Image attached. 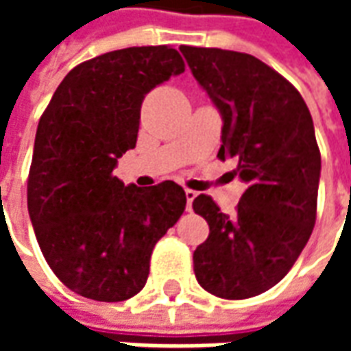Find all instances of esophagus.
<instances>
[{
	"instance_id": "obj_1",
	"label": "esophagus",
	"mask_w": 351,
	"mask_h": 351,
	"mask_svg": "<svg viewBox=\"0 0 351 351\" xmlns=\"http://www.w3.org/2000/svg\"><path fill=\"white\" fill-rule=\"evenodd\" d=\"M195 197H197V191L188 190V188H186V208H188V210H191V203H193V199Z\"/></svg>"
}]
</instances>
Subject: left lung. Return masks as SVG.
Instances as JSON below:
<instances>
[{"label": "left lung", "mask_w": 351, "mask_h": 351, "mask_svg": "<svg viewBox=\"0 0 351 351\" xmlns=\"http://www.w3.org/2000/svg\"><path fill=\"white\" fill-rule=\"evenodd\" d=\"M199 86L220 110V160L239 161L248 188L229 218L201 193L193 210L208 239L193 252L203 289L221 299H248L286 276L316 223L322 156L314 123L297 88L244 52L180 47Z\"/></svg>", "instance_id": "obj_1"}]
</instances>
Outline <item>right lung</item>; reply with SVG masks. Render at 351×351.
<instances>
[{"mask_svg": "<svg viewBox=\"0 0 351 351\" xmlns=\"http://www.w3.org/2000/svg\"><path fill=\"white\" fill-rule=\"evenodd\" d=\"M184 73L178 50L130 47L82 62L45 108L27 176V210L43 256L75 293L125 301L146 284L156 243L186 208L173 180L137 188L112 175L137 145L141 105Z\"/></svg>", "mask_w": 351, "mask_h": 351, "instance_id": "1", "label": "right lung"}]
</instances>
